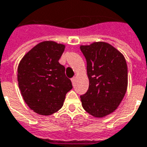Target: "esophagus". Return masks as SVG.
I'll return each mask as SVG.
<instances>
[{
    "label": "esophagus",
    "instance_id": "esophagus-1",
    "mask_svg": "<svg viewBox=\"0 0 147 147\" xmlns=\"http://www.w3.org/2000/svg\"><path fill=\"white\" fill-rule=\"evenodd\" d=\"M71 83H72V84H75V83H76V78L75 77H73V78H71Z\"/></svg>",
    "mask_w": 147,
    "mask_h": 147
}]
</instances>
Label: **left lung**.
Listing matches in <instances>:
<instances>
[{
	"mask_svg": "<svg viewBox=\"0 0 147 147\" xmlns=\"http://www.w3.org/2000/svg\"><path fill=\"white\" fill-rule=\"evenodd\" d=\"M86 61L89 88L80 96L83 109L93 117H104L119 106L127 86V67L123 54L103 42L81 45Z\"/></svg>",
	"mask_w": 147,
	"mask_h": 147,
	"instance_id": "1",
	"label": "left lung"
}]
</instances>
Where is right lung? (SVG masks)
<instances>
[{
	"label": "right lung",
	"mask_w": 147,
	"mask_h": 147,
	"mask_svg": "<svg viewBox=\"0 0 147 147\" xmlns=\"http://www.w3.org/2000/svg\"><path fill=\"white\" fill-rule=\"evenodd\" d=\"M65 46L52 41L36 45L18 66V83L27 105L40 115H51L63 106L65 96L72 88L59 63Z\"/></svg>",
	"instance_id": "obj_1"
}]
</instances>
